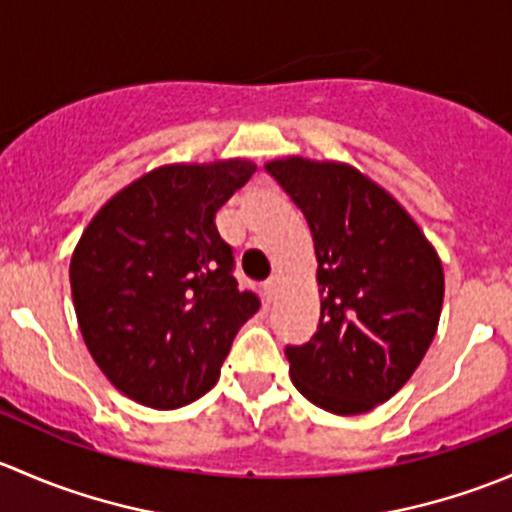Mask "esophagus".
I'll list each match as a JSON object with an SVG mask.
<instances>
[{"mask_svg": "<svg viewBox=\"0 0 512 512\" xmlns=\"http://www.w3.org/2000/svg\"><path fill=\"white\" fill-rule=\"evenodd\" d=\"M280 285H282V277L277 275H270L267 277V282H265V292H267V299H275L277 297V292H280Z\"/></svg>", "mask_w": 512, "mask_h": 512, "instance_id": "obj_1", "label": "esophagus"}]
</instances>
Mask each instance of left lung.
Returning a JSON list of instances; mask_svg holds the SVG:
<instances>
[{
  "mask_svg": "<svg viewBox=\"0 0 512 512\" xmlns=\"http://www.w3.org/2000/svg\"><path fill=\"white\" fill-rule=\"evenodd\" d=\"M267 173L302 210L317 252V334L285 347L304 399L339 416L389 401L436 337L443 267L411 215L352 165L282 158Z\"/></svg>",
  "mask_w": 512,
  "mask_h": 512,
  "instance_id": "obj_1",
  "label": "left lung"
}]
</instances>
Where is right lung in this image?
<instances>
[{
  "label": "right lung",
  "mask_w": 512,
  "mask_h": 512,
  "mask_svg": "<svg viewBox=\"0 0 512 512\" xmlns=\"http://www.w3.org/2000/svg\"><path fill=\"white\" fill-rule=\"evenodd\" d=\"M250 160L163 165L113 195L71 257L76 319L98 369L128 399L170 411L208 394L260 309L235 280L215 213Z\"/></svg>",
  "instance_id": "obj_1"
}]
</instances>
